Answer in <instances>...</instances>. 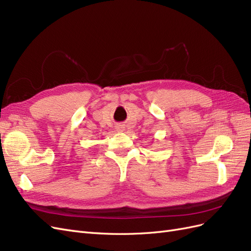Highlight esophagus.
I'll return each mask as SVG.
<instances>
[{
	"label": "esophagus",
	"instance_id": "esophagus-1",
	"mask_svg": "<svg viewBox=\"0 0 251 251\" xmlns=\"http://www.w3.org/2000/svg\"><path fill=\"white\" fill-rule=\"evenodd\" d=\"M117 130H118V131H120V130H121V126H117Z\"/></svg>",
	"mask_w": 251,
	"mask_h": 251
}]
</instances>
